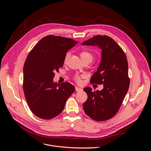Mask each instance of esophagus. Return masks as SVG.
Returning <instances> with one entry per match:
<instances>
[{"mask_svg":"<svg viewBox=\"0 0 151 151\" xmlns=\"http://www.w3.org/2000/svg\"><path fill=\"white\" fill-rule=\"evenodd\" d=\"M75 90H76V91H81V90H82L81 88H79V87H75Z\"/></svg>","mask_w":151,"mask_h":151,"instance_id":"obj_1","label":"esophagus"}]
</instances>
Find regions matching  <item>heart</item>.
<instances>
[{
	"mask_svg": "<svg viewBox=\"0 0 151 151\" xmlns=\"http://www.w3.org/2000/svg\"><path fill=\"white\" fill-rule=\"evenodd\" d=\"M69 57H70V53H67L66 54V55L65 57V59H64V63H65L67 62V61L68 60V58H69ZM80 57H81V60H82V61H90V63H91L93 61V54L91 53H90V52H88V51H83V52H81L80 53ZM81 76H80L79 75H76L75 76V78H74L75 80L78 83H80L81 82Z\"/></svg>",
	"mask_w": 151,
	"mask_h": 151,
	"instance_id": "obj_1",
	"label": "heart"
}]
</instances>
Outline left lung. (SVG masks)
Returning a JSON list of instances; mask_svg holds the SVG:
<instances>
[{
  "mask_svg": "<svg viewBox=\"0 0 151 151\" xmlns=\"http://www.w3.org/2000/svg\"><path fill=\"white\" fill-rule=\"evenodd\" d=\"M82 45L96 46L102 50L99 66L90 83L104 86L101 91H92L90 87L84 88L88 96L83 104L84 110L94 120H107L118 112L129 88L126 55L113 38L106 35H96Z\"/></svg>",
  "mask_w": 151,
  "mask_h": 151,
  "instance_id": "left-lung-1",
  "label": "left lung"
}]
</instances>
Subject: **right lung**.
Segmentation results:
<instances>
[{"label": "right lung", "mask_w": 151, "mask_h": 151, "mask_svg": "<svg viewBox=\"0 0 151 151\" xmlns=\"http://www.w3.org/2000/svg\"><path fill=\"white\" fill-rule=\"evenodd\" d=\"M78 42L49 35L43 37L28 54L23 67V88L31 111L42 119L60 114L67 99L75 91L67 82L53 83L55 72L64 64L66 52Z\"/></svg>", "instance_id": "obj_1"}]
</instances>
